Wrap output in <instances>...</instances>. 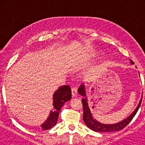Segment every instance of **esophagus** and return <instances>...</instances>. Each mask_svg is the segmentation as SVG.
<instances>
[{"mask_svg":"<svg viewBox=\"0 0 145 145\" xmlns=\"http://www.w3.org/2000/svg\"><path fill=\"white\" fill-rule=\"evenodd\" d=\"M72 91V96L73 97H76V95L78 94V88L76 87H73V88H72L71 89Z\"/></svg>","mask_w":145,"mask_h":145,"instance_id":"obj_1","label":"esophagus"}]
</instances>
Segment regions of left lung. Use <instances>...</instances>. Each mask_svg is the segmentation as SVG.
Wrapping results in <instances>:
<instances>
[{
	"label": "left lung",
	"mask_w": 145,
	"mask_h": 145,
	"mask_svg": "<svg viewBox=\"0 0 145 145\" xmlns=\"http://www.w3.org/2000/svg\"><path fill=\"white\" fill-rule=\"evenodd\" d=\"M131 64H134L132 60H131ZM78 93L81 96L85 97V98L82 99L83 109H84L83 118H84V123L87 125V127L91 129L93 131H96V132H112V131H120L123 129V128H125L131 122V120H132L133 118L137 114V112L138 110H139V107L141 105V103H142V97L139 105L137 107V108L135 109V110L127 118L124 119L123 120H122V121H120L119 123H117L104 124L97 121L92 116V114L91 113L90 109L88 107V102H87L88 99H87L86 95L85 86L84 84H82L80 86V88H78Z\"/></svg>",
	"instance_id": "8db88e82"
}]
</instances>
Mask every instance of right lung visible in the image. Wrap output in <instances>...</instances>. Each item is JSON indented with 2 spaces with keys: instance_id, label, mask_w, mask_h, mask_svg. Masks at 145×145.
<instances>
[{
  "instance_id": "obj_1",
  "label": "right lung",
  "mask_w": 145,
  "mask_h": 145,
  "mask_svg": "<svg viewBox=\"0 0 145 145\" xmlns=\"http://www.w3.org/2000/svg\"><path fill=\"white\" fill-rule=\"evenodd\" d=\"M71 89L69 86H62L56 91L53 95L54 110L50 112V115L46 122L43 123L41 126L43 130H47L54 126L57 123L59 113L64 104L71 99Z\"/></svg>"
}]
</instances>
